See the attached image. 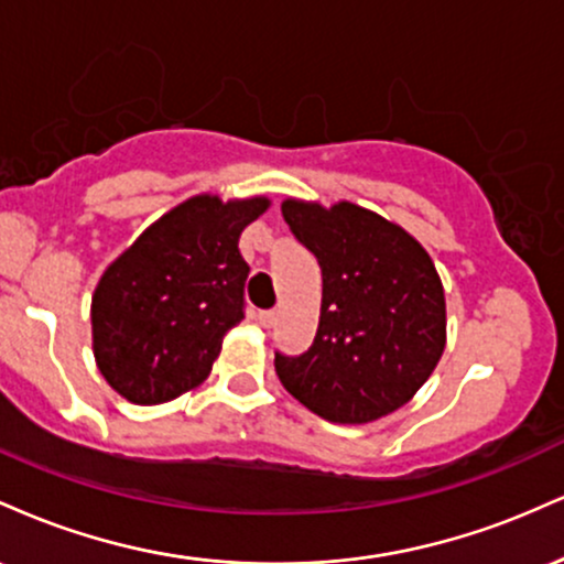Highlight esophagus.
Returning a JSON list of instances; mask_svg holds the SVG:
<instances>
[{
	"mask_svg": "<svg viewBox=\"0 0 564 564\" xmlns=\"http://www.w3.org/2000/svg\"><path fill=\"white\" fill-rule=\"evenodd\" d=\"M257 321H260L262 328H270L275 323V310H260V313H257Z\"/></svg>",
	"mask_w": 564,
	"mask_h": 564,
	"instance_id": "1",
	"label": "esophagus"
}]
</instances>
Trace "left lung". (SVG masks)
Segmentation results:
<instances>
[{"label": "left lung", "mask_w": 564, "mask_h": 564, "mask_svg": "<svg viewBox=\"0 0 564 564\" xmlns=\"http://www.w3.org/2000/svg\"><path fill=\"white\" fill-rule=\"evenodd\" d=\"M283 219L321 264L318 334L302 355L275 352L281 384L328 422L398 411L445 349V294L416 238L349 200H283Z\"/></svg>", "instance_id": "1"}]
</instances>
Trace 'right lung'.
<instances>
[{"mask_svg": "<svg viewBox=\"0 0 564 564\" xmlns=\"http://www.w3.org/2000/svg\"><path fill=\"white\" fill-rule=\"evenodd\" d=\"M268 198L196 196L153 223L93 296V349L121 398L156 405L198 387L243 321L249 264L238 238Z\"/></svg>", "mask_w": 564, "mask_h": 564, "instance_id": "obj_1", "label": "right lung"}]
</instances>
